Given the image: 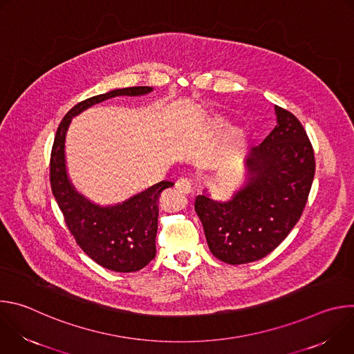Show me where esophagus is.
Instances as JSON below:
<instances>
[{
  "mask_svg": "<svg viewBox=\"0 0 354 354\" xmlns=\"http://www.w3.org/2000/svg\"><path fill=\"white\" fill-rule=\"evenodd\" d=\"M175 187H176V190L178 192H180L182 194H189L190 192H192V182H190V179H187V178H179L178 180H176V183H175Z\"/></svg>",
  "mask_w": 354,
  "mask_h": 354,
  "instance_id": "obj_1",
  "label": "esophagus"
}]
</instances>
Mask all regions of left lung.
I'll use <instances>...</instances> for the list:
<instances>
[{"label":"left lung","instance_id":"left-lung-1","mask_svg":"<svg viewBox=\"0 0 354 354\" xmlns=\"http://www.w3.org/2000/svg\"><path fill=\"white\" fill-rule=\"evenodd\" d=\"M277 124L245 160L248 178L227 201L198 194L194 210L212 254L228 265L259 261L294 228L315 175L311 141L299 120L274 106Z\"/></svg>","mask_w":354,"mask_h":354}]
</instances>
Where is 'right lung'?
<instances>
[{"label":"right lung","instance_id":"right-lung-1","mask_svg":"<svg viewBox=\"0 0 354 354\" xmlns=\"http://www.w3.org/2000/svg\"><path fill=\"white\" fill-rule=\"evenodd\" d=\"M151 86L113 89L88 97L63 118L50 157V185L66 224L85 254L105 269L130 273L145 268L156 258L158 200L174 183L162 180L115 206H97L75 190L67 175L66 136L71 119L95 104L115 96H140Z\"/></svg>","mask_w":354,"mask_h":354}]
</instances>
